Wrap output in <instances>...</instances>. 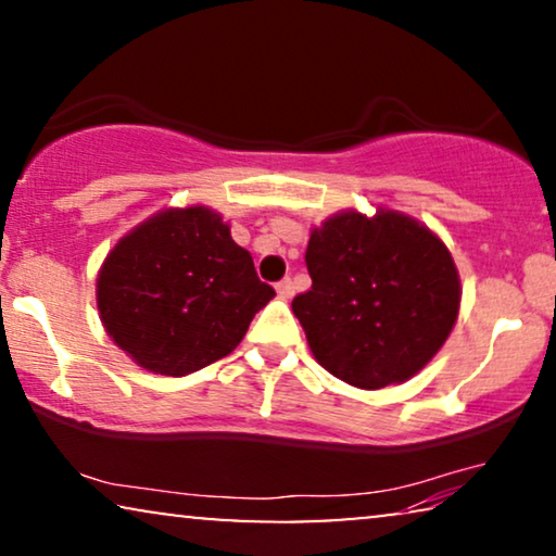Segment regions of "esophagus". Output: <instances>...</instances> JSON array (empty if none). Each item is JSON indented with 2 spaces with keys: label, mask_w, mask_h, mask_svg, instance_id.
<instances>
[{
  "label": "esophagus",
  "mask_w": 556,
  "mask_h": 556,
  "mask_svg": "<svg viewBox=\"0 0 556 556\" xmlns=\"http://www.w3.org/2000/svg\"><path fill=\"white\" fill-rule=\"evenodd\" d=\"M276 291H278V295H280V299H283V301L293 299V293H295L293 280H291V278H283V280H280V283L276 286Z\"/></svg>",
  "instance_id": "1"
}]
</instances>
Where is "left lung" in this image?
Instances as JSON below:
<instances>
[{
	"label": "left lung",
	"instance_id": "8db88e82",
	"mask_svg": "<svg viewBox=\"0 0 556 556\" xmlns=\"http://www.w3.org/2000/svg\"><path fill=\"white\" fill-rule=\"evenodd\" d=\"M311 291L293 314L316 362L341 382L382 390L407 382L451 337L460 278L435 232L379 207L344 210L311 230Z\"/></svg>",
	"mask_w": 556,
	"mask_h": 556
}]
</instances>
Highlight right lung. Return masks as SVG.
<instances>
[{"mask_svg": "<svg viewBox=\"0 0 556 556\" xmlns=\"http://www.w3.org/2000/svg\"><path fill=\"white\" fill-rule=\"evenodd\" d=\"M276 291L215 210L156 212L124 235L96 280L98 314L139 367L185 377L223 359Z\"/></svg>", "mask_w": 556, "mask_h": 556, "instance_id": "right-lung-1", "label": "right lung"}]
</instances>
